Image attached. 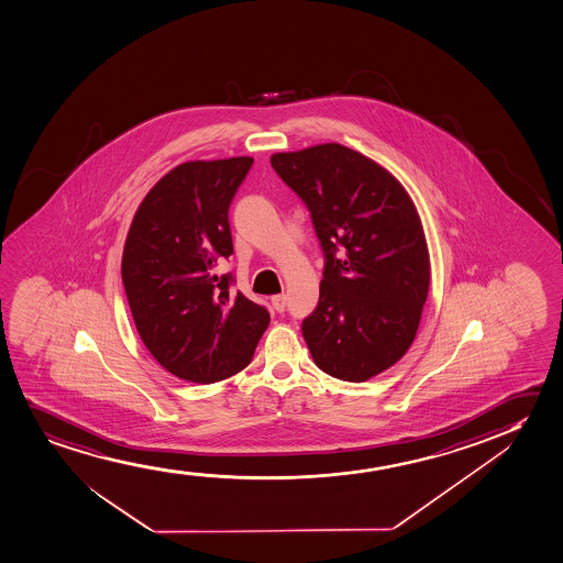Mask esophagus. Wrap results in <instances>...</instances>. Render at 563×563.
<instances>
[{
  "label": "esophagus",
  "instance_id": "1",
  "mask_svg": "<svg viewBox=\"0 0 563 563\" xmlns=\"http://www.w3.org/2000/svg\"><path fill=\"white\" fill-rule=\"evenodd\" d=\"M271 303H273V309H275L277 313H283L286 307L285 294H278V296H273V298H271Z\"/></svg>",
  "mask_w": 563,
  "mask_h": 563
}]
</instances>
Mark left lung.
I'll return each mask as SVG.
<instances>
[{
	"label": "left lung",
	"instance_id": "1",
	"mask_svg": "<svg viewBox=\"0 0 563 563\" xmlns=\"http://www.w3.org/2000/svg\"><path fill=\"white\" fill-rule=\"evenodd\" d=\"M303 200L324 254L321 294L301 332L314 365L365 382L395 365L417 336L430 288L422 223L380 164L338 143L271 156Z\"/></svg>",
	"mask_w": 563,
	"mask_h": 563
}]
</instances>
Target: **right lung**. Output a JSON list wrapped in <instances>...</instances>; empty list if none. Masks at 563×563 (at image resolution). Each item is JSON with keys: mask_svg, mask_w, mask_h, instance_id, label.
<instances>
[{"mask_svg": "<svg viewBox=\"0 0 563 563\" xmlns=\"http://www.w3.org/2000/svg\"><path fill=\"white\" fill-rule=\"evenodd\" d=\"M254 158L185 162L133 218L122 280L141 340L168 373L212 384L249 366L269 311L231 292L216 265L233 254L229 206Z\"/></svg>", "mask_w": 563, "mask_h": 563, "instance_id": "obj_1", "label": "right lung"}]
</instances>
